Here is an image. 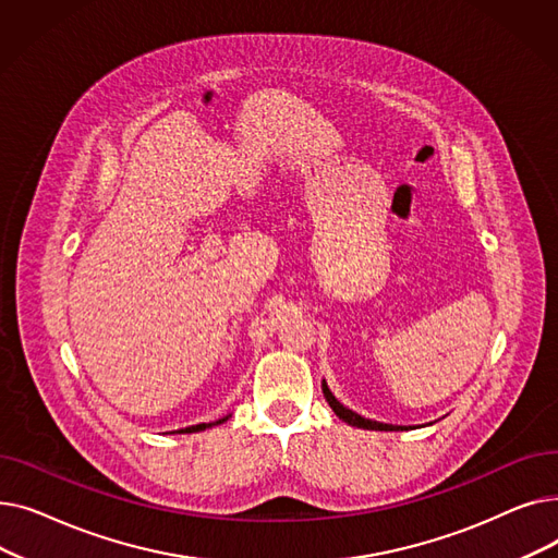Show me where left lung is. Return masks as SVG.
Listing matches in <instances>:
<instances>
[{"instance_id": "left-lung-1", "label": "left lung", "mask_w": 558, "mask_h": 558, "mask_svg": "<svg viewBox=\"0 0 558 558\" xmlns=\"http://www.w3.org/2000/svg\"><path fill=\"white\" fill-rule=\"evenodd\" d=\"M324 396H326V400H328V404L332 407V412L343 421V423H348V425H353V427H362V429H379V432H396V429H407V427H402V425H387V423H377V421H371V418H364V416H360V414H355L353 409H348V407H343L335 396H332V391L328 389V385H326V379H324Z\"/></svg>"}]
</instances>
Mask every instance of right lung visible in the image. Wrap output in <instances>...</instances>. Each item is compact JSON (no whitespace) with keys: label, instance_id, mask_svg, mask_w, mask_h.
I'll list each match as a JSON object with an SVG mask.
<instances>
[{"label":"right lung","instance_id":"1","mask_svg":"<svg viewBox=\"0 0 558 558\" xmlns=\"http://www.w3.org/2000/svg\"><path fill=\"white\" fill-rule=\"evenodd\" d=\"M223 421H228V416H226V418H219V421H215V423H198V425L185 427V429H181V432H183V434H190V432H201V429H205V427H213V425H221Z\"/></svg>","mask_w":558,"mask_h":558}]
</instances>
